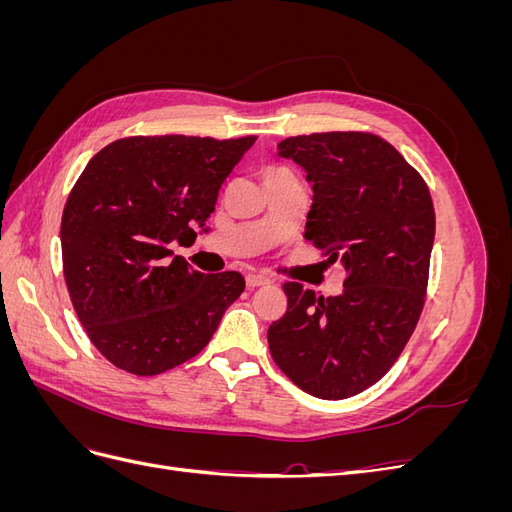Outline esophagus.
<instances>
[{
  "instance_id": "obj_1",
  "label": "esophagus",
  "mask_w": 512,
  "mask_h": 512,
  "mask_svg": "<svg viewBox=\"0 0 512 512\" xmlns=\"http://www.w3.org/2000/svg\"><path fill=\"white\" fill-rule=\"evenodd\" d=\"M245 284H247V288L265 286V284H269V277L262 275V273H247L245 275Z\"/></svg>"
}]
</instances>
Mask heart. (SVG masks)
<instances>
[{
	"label": "heart",
	"instance_id": "1",
	"mask_svg": "<svg viewBox=\"0 0 512 512\" xmlns=\"http://www.w3.org/2000/svg\"><path fill=\"white\" fill-rule=\"evenodd\" d=\"M265 181H273V179H282V177H294L290 170L286 166H280V164H271L265 168Z\"/></svg>",
	"mask_w": 512,
	"mask_h": 512
}]
</instances>
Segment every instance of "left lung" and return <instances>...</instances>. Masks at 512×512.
Returning a JSON list of instances; mask_svg holds the SVG:
<instances>
[{
  "label": "left lung",
  "mask_w": 512,
  "mask_h": 512,
  "mask_svg": "<svg viewBox=\"0 0 512 512\" xmlns=\"http://www.w3.org/2000/svg\"><path fill=\"white\" fill-rule=\"evenodd\" d=\"M282 158L305 168L314 203L305 239L346 269L344 292L316 297L286 282V314L269 327L275 365L320 399L376 384L421 318L436 211L425 179L369 132L290 136Z\"/></svg>",
  "instance_id": "obj_1"
}]
</instances>
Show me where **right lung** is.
<instances>
[{
  "instance_id": "obj_1",
  "label": "right lung",
  "mask_w": 512,
  "mask_h": 512,
  "mask_svg": "<svg viewBox=\"0 0 512 512\" xmlns=\"http://www.w3.org/2000/svg\"><path fill=\"white\" fill-rule=\"evenodd\" d=\"M256 136H128L89 160L61 215L74 312L104 359L156 376L203 350L245 288L237 271L205 275L168 250L196 237Z\"/></svg>"
}]
</instances>
